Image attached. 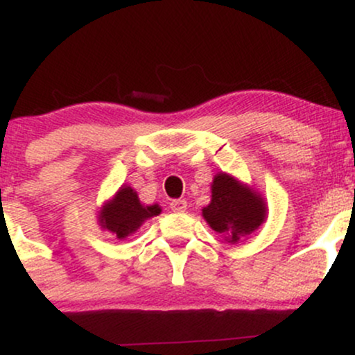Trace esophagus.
Instances as JSON below:
<instances>
[{"instance_id":"esophagus-1","label":"esophagus","mask_w":355,"mask_h":355,"mask_svg":"<svg viewBox=\"0 0 355 355\" xmlns=\"http://www.w3.org/2000/svg\"><path fill=\"white\" fill-rule=\"evenodd\" d=\"M170 209L173 211H185L187 210V200L183 198H178V200H172L170 202Z\"/></svg>"}]
</instances>
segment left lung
<instances>
[{
    "instance_id": "obj_1",
    "label": "left lung",
    "mask_w": 355,
    "mask_h": 355,
    "mask_svg": "<svg viewBox=\"0 0 355 355\" xmlns=\"http://www.w3.org/2000/svg\"><path fill=\"white\" fill-rule=\"evenodd\" d=\"M203 218L215 232L237 242L259 229L266 218V203L230 175L218 173L211 185L210 205L203 209Z\"/></svg>"
}]
</instances>
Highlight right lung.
I'll return each mask as SVG.
<instances>
[{
    "instance_id": "obj_1",
    "label": "right lung",
    "mask_w": 355,
    "mask_h": 355,
    "mask_svg": "<svg viewBox=\"0 0 355 355\" xmlns=\"http://www.w3.org/2000/svg\"><path fill=\"white\" fill-rule=\"evenodd\" d=\"M160 214V207H144L138 200L137 191L130 187H123L113 198L112 203L105 205L100 215V223L103 229L116 234L118 239H125L135 232L146 218Z\"/></svg>"
}]
</instances>
